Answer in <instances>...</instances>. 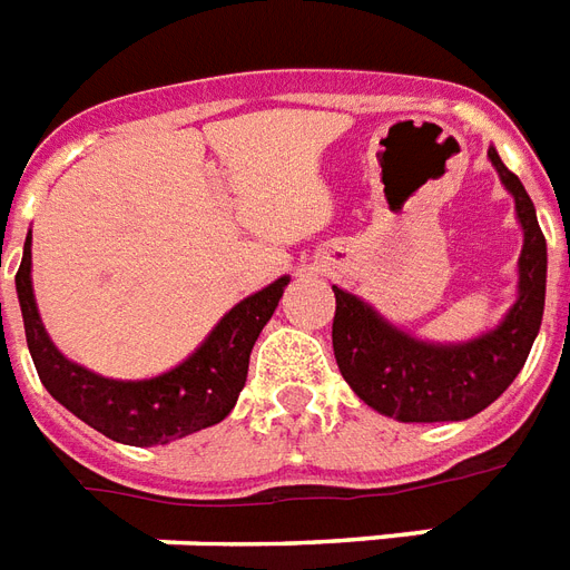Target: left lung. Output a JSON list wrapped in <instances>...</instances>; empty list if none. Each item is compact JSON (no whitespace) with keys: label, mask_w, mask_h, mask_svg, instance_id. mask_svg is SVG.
Wrapping results in <instances>:
<instances>
[{"label":"left lung","mask_w":570,"mask_h":570,"mask_svg":"<svg viewBox=\"0 0 570 570\" xmlns=\"http://www.w3.org/2000/svg\"><path fill=\"white\" fill-rule=\"evenodd\" d=\"M487 156L513 196L522 226L517 302L499 326L456 344L423 341L390 323L360 296L332 286L338 302L332 347L341 374L362 402L399 423H456L480 414L520 374L541 328L547 242L520 178L508 171L495 147H489Z\"/></svg>","instance_id":"1"}]
</instances>
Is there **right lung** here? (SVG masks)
I'll list each match as a JSON object with an SVG mask.
<instances>
[{"mask_svg": "<svg viewBox=\"0 0 570 570\" xmlns=\"http://www.w3.org/2000/svg\"><path fill=\"white\" fill-rule=\"evenodd\" d=\"M14 284L29 353L45 390L105 438L129 446H154L202 432L229 416L247 381L253 344L272 320L289 274L242 298L187 360L145 381L102 377L62 356L50 341L32 293V232L23 244Z\"/></svg>", "mask_w": 570, "mask_h": 570, "instance_id": "1", "label": "right lung"}]
</instances>
